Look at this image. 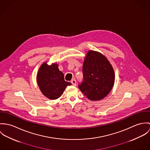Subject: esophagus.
<instances>
[{"label":"esophagus","instance_id":"esophagus-1","mask_svg":"<svg viewBox=\"0 0 150 150\" xmlns=\"http://www.w3.org/2000/svg\"><path fill=\"white\" fill-rule=\"evenodd\" d=\"M71 83L74 85V86H76V81L75 79H72L71 81Z\"/></svg>","mask_w":150,"mask_h":150}]
</instances>
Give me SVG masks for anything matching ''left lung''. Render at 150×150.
Instances as JSON below:
<instances>
[{
    "label": "left lung",
    "instance_id": "8db88e82",
    "mask_svg": "<svg viewBox=\"0 0 150 150\" xmlns=\"http://www.w3.org/2000/svg\"><path fill=\"white\" fill-rule=\"evenodd\" d=\"M82 72L83 81L78 87L88 99L101 100L110 93L115 83V72L103 54L94 50L88 51Z\"/></svg>",
    "mask_w": 150,
    "mask_h": 150
}]
</instances>
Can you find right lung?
Here are the masks:
<instances>
[{
    "label": "right lung",
    "instance_id": "add662e5",
    "mask_svg": "<svg viewBox=\"0 0 150 150\" xmlns=\"http://www.w3.org/2000/svg\"><path fill=\"white\" fill-rule=\"evenodd\" d=\"M37 81L42 94L50 100L59 98L67 86L71 84L64 80V74L57 64L48 66L46 63L40 68Z\"/></svg>",
    "mask_w": 150,
    "mask_h": 150
}]
</instances>
